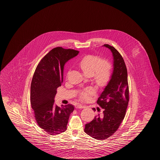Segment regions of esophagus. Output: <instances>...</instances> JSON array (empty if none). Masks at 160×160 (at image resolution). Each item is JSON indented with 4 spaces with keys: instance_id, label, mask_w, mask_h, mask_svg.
<instances>
[{
    "instance_id": "esophagus-1",
    "label": "esophagus",
    "mask_w": 160,
    "mask_h": 160,
    "mask_svg": "<svg viewBox=\"0 0 160 160\" xmlns=\"http://www.w3.org/2000/svg\"><path fill=\"white\" fill-rule=\"evenodd\" d=\"M77 108H86V106L84 105H82V104H78L77 106Z\"/></svg>"
}]
</instances>
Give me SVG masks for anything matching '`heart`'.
Masks as SVG:
<instances>
[{
	"label": "heart",
	"instance_id": "heart-1",
	"mask_svg": "<svg viewBox=\"0 0 160 160\" xmlns=\"http://www.w3.org/2000/svg\"><path fill=\"white\" fill-rule=\"evenodd\" d=\"M82 72L88 76H92L98 86L104 87L110 80L112 74V65L107 60H102L100 57L93 55L84 56L79 62ZM95 89L90 87L82 92L80 97L82 100H87L94 94Z\"/></svg>",
	"mask_w": 160,
	"mask_h": 160
}]
</instances>
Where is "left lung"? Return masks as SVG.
Masks as SVG:
<instances>
[{"label": "left lung", "instance_id": "1", "mask_svg": "<svg viewBox=\"0 0 160 160\" xmlns=\"http://www.w3.org/2000/svg\"><path fill=\"white\" fill-rule=\"evenodd\" d=\"M102 46L110 49L112 53V76L97 102L103 109L102 113L98 114L84 128L86 134L98 140L106 139L117 130L125 117L129 101L127 70L124 59L113 46ZM92 109L96 111L94 108Z\"/></svg>", "mask_w": 160, "mask_h": 160}]
</instances>
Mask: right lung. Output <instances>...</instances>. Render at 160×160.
Here are the masks:
<instances>
[{
    "mask_svg": "<svg viewBox=\"0 0 160 160\" xmlns=\"http://www.w3.org/2000/svg\"><path fill=\"white\" fill-rule=\"evenodd\" d=\"M78 51L58 47L50 50L38 65L30 87V103L38 126L50 135L67 130L72 104H54L57 88L63 82L65 64L78 56Z\"/></svg>",
    "mask_w": 160,
    "mask_h": 160,
    "instance_id": "obj_1",
    "label": "right lung"
}]
</instances>
